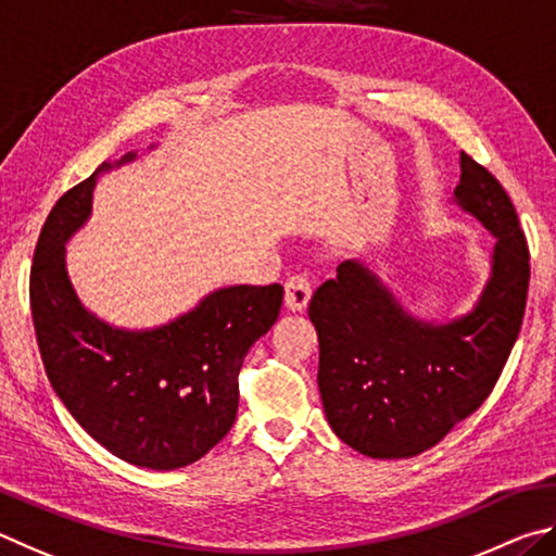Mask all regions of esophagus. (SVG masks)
Instances as JSON below:
<instances>
[{"label": "esophagus", "mask_w": 556, "mask_h": 556, "mask_svg": "<svg viewBox=\"0 0 556 556\" xmlns=\"http://www.w3.org/2000/svg\"><path fill=\"white\" fill-rule=\"evenodd\" d=\"M309 298H313V286L305 276H293L288 278L286 283V307L293 309V313H303L307 307Z\"/></svg>", "instance_id": "1"}]
</instances>
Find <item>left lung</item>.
Segmentation results:
<instances>
[{
	"mask_svg": "<svg viewBox=\"0 0 556 556\" xmlns=\"http://www.w3.org/2000/svg\"><path fill=\"white\" fill-rule=\"evenodd\" d=\"M452 204L495 239L489 278L469 313L425 319L362 258L309 303L319 339L317 386L327 422L371 459L430 450L479 407L520 334L530 283L528 241L503 185L462 151Z\"/></svg>",
	"mask_w": 556,
	"mask_h": 556,
	"instance_id": "left-lung-1",
	"label": "left lung"
}]
</instances>
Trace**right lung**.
<instances>
[{
	"mask_svg": "<svg viewBox=\"0 0 556 556\" xmlns=\"http://www.w3.org/2000/svg\"><path fill=\"white\" fill-rule=\"evenodd\" d=\"M153 149V146H151ZM139 159L104 161L48 214L31 266V315L55 395L106 452L173 471L231 430L239 368L276 325L283 288L224 286L159 327L126 329L87 309L67 273V241L92 214L100 175Z\"/></svg>",
	"mask_w": 556,
	"mask_h": 556,
	"instance_id": "1",
	"label": "right lung"
}]
</instances>
